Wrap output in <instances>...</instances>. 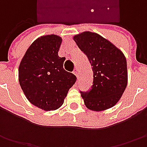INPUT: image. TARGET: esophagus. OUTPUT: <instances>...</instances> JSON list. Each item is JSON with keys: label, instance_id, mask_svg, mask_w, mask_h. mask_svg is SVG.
<instances>
[{"label": "esophagus", "instance_id": "34e87169", "mask_svg": "<svg viewBox=\"0 0 147 147\" xmlns=\"http://www.w3.org/2000/svg\"><path fill=\"white\" fill-rule=\"evenodd\" d=\"M73 73H74V75H75L77 78L78 77V69H75L74 70V72H73Z\"/></svg>", "mask_w": 147, "mask_h": 147}]
</instances>
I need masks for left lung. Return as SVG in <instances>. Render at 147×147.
<instances>
[{"mask_svg": "<svg viewBox=\"0 0 147 147\" xmlns=\"http://www.w3.org/2000/svg\"><path fill=\"white\" fill-rule=\"evenodd\" d=\"M73 38L92 66V89L88 92H81L86 107L97 112L113 107L127 87L125 55L120 49L96 32H82Z\"/></svg>", "mask_w": 147, "mask_h": 147, "instance_id": "8db88e82", "label": "left lung"}]
</instances>
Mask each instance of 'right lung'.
<instances>
[{
    "label": "right lung",
    "mask_w": 147,
    "mask_h": 147,
    "mask_svg": "<svg viewBox=\"0 0 147 147\" xmlns=\"http://www.w3.org/2000/svg\"><path fill=\"white\" fill-rule=\"evenodd\" d=\"M62 38L55 34L37 38L19 66V82L26 98L46 111L63 105L76 76L64 69L65 57L58 55Z\"/></svg>",
    "instance_id": "obj_1"
}]
</instances>
